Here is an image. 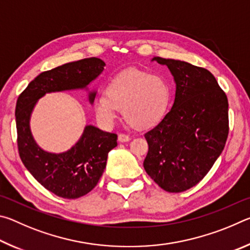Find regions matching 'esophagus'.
<instances>
[{
    "mask_svg": "<svg viewBox=\"0 0 250 250\" xmlns=\"http://www.w3.org/2000/svg\"><path fill=\"white\" fill-rule=\"evenodd\" d=\"M118 140H119V142H121V143H125V142L130 141V137L125 133H120L119 135H118Z\"/></svg>",
    "mask_w": 250,
    "mask_h": 250,
    "instance_id": "esophagus-1",
    "label": "esophagus"
}]
</instances>
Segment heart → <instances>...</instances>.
<instances>
[{"label":"heart","mask_w":250,"mask_h":250,"mask_svg":"<svg viewBox=\"0 0 250 250\" xmlns=\"http://www.w3.org/2000/svg\"><path fill=\"white\" fill-rule=\"evenodd\" d=\"M171 100V87L161 75L130 69L115 76L94 100L95 113L101 124H115L119 110L134 129L145 130L158 125Z\"/></svg>","instance_id":"1"}]
</instances>
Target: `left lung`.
I'll use <instances>...</instances> for the list:
<instances>
[{
    "label": "left lung",
    "instance_id": "1",
    "mask_svg": "<svg viewBox=\"0 0 250 250\" xmlns=\"http://www.w3.org/2000/svg\"><path fill=\"white\" fill-rule=\"evenodd\" d=\"M152 61L167 66L176 89L170 111L145 134L149 151L143 167L164 191L184 192L204 179L224 150L228 100L207 69L175 59Z\"/></svg>",
    "mask_w": 250,
    "mask_h": 250
}]
</instances>
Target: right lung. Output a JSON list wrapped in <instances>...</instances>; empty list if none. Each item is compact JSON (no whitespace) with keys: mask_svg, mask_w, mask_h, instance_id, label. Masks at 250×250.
I'll use <instances>...</instances> for the list:
<instances>
[{"mask_svg":"<svg viewBox=\"0 0 250 250\" xmlns=\"http://www.w3.org/2000/svg\"><path fill=\"white\" fill-rule=\"evenodd\" d=\"M104 62L91 57L44 71L19 96L15 108L20 158L35 180L62 198H78L95 188L104 171L109 151L117 146V134L86 125L68 151L50 153L34 140L29 119L37 100L48 92L88 89L104 69ZM90 104L96 91L89 92Z\"/></svg>","mask_w":250,"mask_h":250,"instance_id":"add662e5","label":"right lung"}]
</instances>
